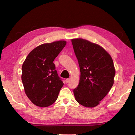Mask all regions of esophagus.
I'll return each instance as SVG.
<instances>
[{
	"instance_id": "1",
	"label": "esophagus",
	"mask_w": 135,
	"mask_h": 135,
	"mask_svg": "<svg viewBox=\"0 0 135 135\" xmlns=\"http://www.w3.org/2000/svg\"><path fill=\"white\" fill-rule=\"evenodd\" d=\"M70 78H68V79H66V83H68V82H69V81H70Z\"/></svg>"
}]
</instances>
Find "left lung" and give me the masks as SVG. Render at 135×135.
<instances>
[{
    "mask_svg": "<svg viewBox=\"0 0 135 135\" xmlns=\"http://www.w3.org/2000/svg\"><path fill=\"white\" fill-rule=\"evenodd\" d=\"M71 43L80 68V80L73 90L84 107L94 108L107 95L114 82L115 69L111 56L100 45L82 38Z\"/></svg>",
    "mask_w": 135,
    "mask_h": 135,
    "instance_id": "left-lung-1",
    "label": "left lung"
}]
</instances>
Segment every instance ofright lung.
Segmentation results:
<instances>
[{
	"instance_id": "right-lung-1",
	"label": "right lung",
	"mask_w": 135,
	"mask_h": 135,
	"mask_svg": "<svg viewBox=\"0 0 135 135\" xmlns=\"http://www.w3.org/2000/svg\"><path fill=\"white\" fill-rule=\"evenodd\" d=\"M66 44L65 40H59L40 45L29 53L22 64L24 91L37 107H47L57 99L64 83L53 61Z\"/></svg>"
}]
</instances>
